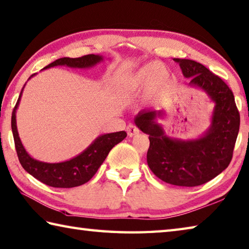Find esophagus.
I'll return each instance as SVG.
<instances>
[{
	"instance_id": "34e87169",
	"label": "esophagus",
	"mask_w": 249,
	"mask_h": 249,
	"mask_svg": "<svg viewBox=\"0 0 249 249\" xmlns=\"http://www.w3.org/2000/svg\"><path fill=\"white\" fill-rule=\"evenodd\" d=\"M126 131H127L129 137H134V136L139 134V129L133 124H129L127 127H126Z\"/></svg>"
}]
</instances>
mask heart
<instances>
[{"label": "heart", "mask_w": 249, "mask_h": 249, "mask_svg": "<svg viewBox=\"0 0 249 249\" xmlns=\"http://www.w3.org/2000/svg\"><path fill=\"white\" fill-rule=\"evenodd\" d=\"M163 66L164 69L163 70L161 67ZM164 71L165 74L168 75V72L163 65L160 63H154V65H148L136 72V74L129 77L128 80L122 83L121 85V90L126 94H129V92H133L140 89L141 87H143L147 83L150 82H158V77H163L164 76Z\"/></svg>", "instance_id": "obj_1"}]
</instances>
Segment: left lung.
Returning a JSON list of instances; mask_svg holds the SVG:
<instances>
[{
	"label": "left lung",
	"mask_w": 249,
	"mask_h": 249,
	"mask_svg": "<svg viewBox=\"0 0 249 249\" xmlns=\"http://www.w3.org/2000/svg\"><path fill=\"white\" fill-rule=\"evenodd\" d=\"M190 85L205 90L215 101L212 126L204 137L180 141L170 139L157 123L162 111H142L136 116L138 128L149 135L147 162L155 176L180 187H196L218 176L230 164L240 129V112L234 95L221 77L202 63L190 59H174Z\"/></svg>",
	"instance_id": "obj_1"
}]
</instances>
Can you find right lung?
<instances>
[{
  "label": "right lung",
  "mask_w": 249,
  "mask_h": 249,
  "mask_svg": "<svg viewBox=\"0 0 249 249\" xmlns=\"http://www.w3.org/2000/svg\"><path fill=\"white\" fill-rule=\"evenodd\" d=\"M100 60H102L101 56L92 55V53L79 58L63 57L50 63L44 69L55 66L89 68L96 65ZM33 75L34 74L31 76ZM22 89L12 113V130L15 141V148H16L19 162H20L24 170H27L34 178L40 180L41 182L47 184V186L53 188H74L89 181L97 173L100 165L104 163L106 158L108 157L111 149L115 144L121 142L127 136L124 130L102 135L97 138L84 152H82L74 159L67 160V162L52 164L34 160L24 150L20 138L18 136L16 126V110L19 101H20Z\"/></svg>",
  "instance_id": "obj_1"
}]
</instances>
